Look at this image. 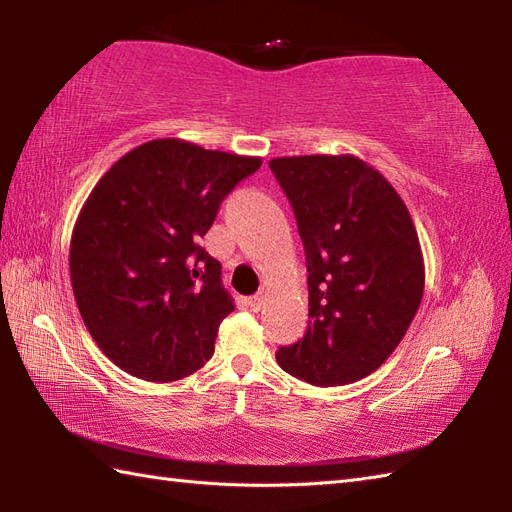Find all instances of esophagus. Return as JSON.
<instances>
[{
  "mask_svg": "<svg viewBox=\"0 0 512 512\" xmlns=\"http://www.w3.org/2000/svg\"><path fill=\"white\" fill-rule=\"evenodd\" d=\"M246 303H248V308H250V310L259 312V310L264 308V295H253V297H248V299H246Z\"/></svg>",
  "mask_w": 512,
  "mask_h": 512,
  "instance_id": "1",
  "label": "esophagus"
}]
</instances>
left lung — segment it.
Masks as SVG:
<instances>
[{"instance_id":"obj_1","label":"left lung","mask_w":512,"mask_h":512,"mask_svg":"<svg viewBox=\"0 0 512 512\" xmlns=\"http://www.w3.org/2000/svg\"><path fill=\"white\" fill-rule=\"evenodd\" d=\"M292 204L308 266V330L277 363L310 385L336 387L383 365L416 317L424 264L396 189L361 158L268 162Z\"/></svg>"}]
</instances>
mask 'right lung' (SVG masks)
<instances>
[{
  "mask_svg": "<svg viewBox=\"0 0 512 512\" xmlns=\"http://www.w3.org/2000/svg\"><path fill=\"white\" fill-rule=\"evenodd\" d=\"M259 167L262 158L158 138L92 189L72 231L70 279L85 328L123 372L171 383L213 356L235 306L200 237Z\"/></svg>",
  "mask_w": 512,
  "mask_h": 512,
  "instance_id": "obj_1",
  "label": "right lung"
}]
</instances>
